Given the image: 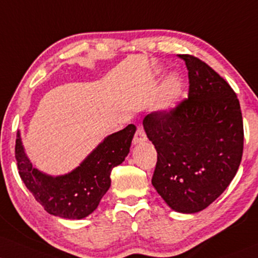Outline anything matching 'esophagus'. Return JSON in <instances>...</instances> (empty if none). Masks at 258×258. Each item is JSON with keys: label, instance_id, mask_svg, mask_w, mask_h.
<instances>
[{"label": "esophagus", "instance_id": "1", "mask_svg": "<svg viewBox=\"0 0 258 258\" xmlns=\"http://www.w3.org/2000/svg\"><path fill=\"white\" fill-rule=\"evenodd\" d=\"M147 139V133H145L144 130L139 127V128H137V131H136L135 137H133V144H141V143L145 142Z\"/></svg>", "mask_w": 258, "mask_h": 258}]
</instances>
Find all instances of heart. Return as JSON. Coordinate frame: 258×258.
<instances>
[{
    "label": "heart",
    "mask_w": 258,
    "mask_h": 258,
    "mask_svg": "<svg viewBox=\"0 0 258 258\" xmlns=\"http://www.w3.org/2000/svg\"><path fill=\"white\" fill-rule=\"evenodd\" d=\"M181 80L178 77L172 76L166 80L162 90V101L164 104H170L174 99L178 97L180 91H181Z\"/></svg>",
    "instance_id": "1"
}]
</instances>
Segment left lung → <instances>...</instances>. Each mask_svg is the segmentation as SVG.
Returning <instances> with one entry per match:
<instances>
[{"label":"left lung","instance_id":"1","mask_svg":"<svg viewBox=\"0 0 258 258\" xmlns=\"http://www.w3.org/2000/svg\"><path fill=\"white\" fill-rule=\"evenodd\" d=\"M188 71V95L143 120L157 151L154 187L173 210L198 213L231 184L240 164L244 127L229 84L196 56L178 55Z\"/></svg>","mask_w":258,"mask_h":258}]
</instances>
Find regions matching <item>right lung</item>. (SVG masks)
<instances>
[{
	"label": "right lung",
	"instance_id": "right-lung-1",
	"mask_svg": "<svg viewBox=\"0 0 258 258\" xmlns=\"http://www.w3.org/2000/svg\"><path fill=\"white\" fill-rule=\"evenodd\" d=\"M135 132L136 126L131 123L108 136L78 168L56 178L33 168L24 153L18 133L15 159L19 175L36 201L49 214L63 219H83L98 207L110 187L111 169L125 160Z\"/></svg>",
	"mask_w": 258,
	"mask_h": 258
}]
</instances>
